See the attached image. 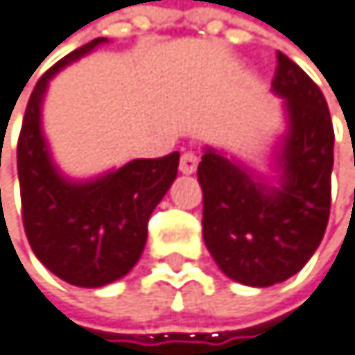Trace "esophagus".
I'll list each match as a JSON object with an SVG mask.
<instances>
[{"mask_svg":"<svg viewBox=\"0 0 355 355\" xmlns=\"http://www.w3.org/2000/svg\"><path fill=\"white\" fill-rule=\"evenodd\" d=\"M179 168H181V172H183V174H193V172H196V168H198V155H196L193 151H185V153L181 155V164H179Z\"/></svg>","mask_w":355,"mask_h":355,"instance_id":"obj_1","label":"esophagus"}]
</instances>
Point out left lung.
<instances>
[{
	"label": "left lung",
	"mask_w": 355,
	"mask_h": 355,
	"mask_svg": "<svg viewBox=\"0 0 355 355\" xmlns=\"http://www.w3.org/2000/svg\"><path fill=\"white\" fill-rule=\"evenodd\" d=\"M275 58L271 86L286 98L291 119L280 187L252 181L244 168L212 149L198 166L204 242L216 265L248 286H271L295 275L315 252L331 216V111L297 62L282 52Z\"/></svg>",
	"instance_id": "left-lung-1"
}]
</instances>
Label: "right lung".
Returning <instances> with one entry per match:
<instances>
[{"label": "right lung", "instance_id": "1", "mask_svg": "<svg viewBox=\"0 0 355 355\" xmlns=\"http://www.w3.org/2000/svg\"><path fill=\"white\" fill-rule=\"evenodd\" d=\"M101 42L105 40L73 50L42 75L27 103L16 147L27 240L54 275L84 288L115 282L135 267L147 242L149 216L179 170V151L135 159L86 185L67 183L54 170L40 128L48 80Z\"/></svg>", "mask_w": 355, "mask_h": 355}]
</instances>
